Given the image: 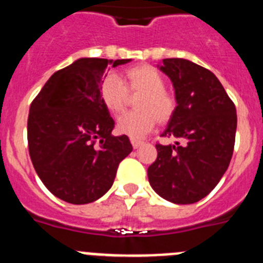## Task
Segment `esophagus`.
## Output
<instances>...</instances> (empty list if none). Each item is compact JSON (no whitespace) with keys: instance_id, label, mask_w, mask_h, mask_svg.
<instances>
[{"instance_id":"esophagus-1","label":"esophagus","mask_w":263,"mask_h":263,"mask_svg":"<svg viewBox=\"0 0 263 263\" xmlns=\"http://www.w3.org/2000/svg\"><path fill=\"white\" fill-rule=\"evenodd\" d=\"M132 145H133L134 148H138L143 145L142 141H139V139H132Z\"/></svg>"}]
</instances>
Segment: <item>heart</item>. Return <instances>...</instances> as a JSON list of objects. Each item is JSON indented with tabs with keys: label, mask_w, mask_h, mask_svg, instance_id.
<instances>
[{
	"label": "heart",
	"mask_w": 263,
	"mask_h": 263,
	"mask_svg": "<svg viewBox=\"0 0 263 263\" xmlns=\"http://www.w3.org/2000/svg\"><path fill=\"white\" fill-rule=\"evenodd\" d=\"M129 93H141L136 100L138 110L121 115L117 129L132 138L146 136L154 129L158 121L166 124L175 113V97L164 89V79L160 72L148 64L125 69L121 80L108 76L100 87V99L110 113L124 110Z\"/></svg>",
	"instance_id": "b5f03b06"
}]
</instances>
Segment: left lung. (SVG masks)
Returning <instances> with one entry per match:
<instances>
[{"label": "left lung", "mask_w": 263, "mask_h": 263, "mask_svg": "<svg viewBox=\"0 0 263 263\" xmlns=\"http://www.w3.org/2000/svg\"><path fill=\"white\" fill-rule=\"evenodd\" d=\"M175 89L176 109L162 137L183 145L157 143L147 168L150 185L175 204L201 200L217 185L233 155L237 115L233 101L210 69L185 59H163Z\"/></svg>", "instance_id": "obj_1"}]
</instances>
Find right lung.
I'll use <instances>...</instances> for the list:
<instances>
[{"instance_id": "obj_1", "label": "right lung", "mask_w": 263, "mask_h": 263, "mask_svg": "<svg viewBox=\"0 0 263 263\" xmlns=\"http://www.w3.org/2000/svg\"><path fill=\"white\" fill-rule=\"evenodd\" d=\"M127 62L78 59L55 72L30 105L32 166L48 191L67 203L88 204L105 195L133 150L127 136H111L115 121L100 99L108 64Z\"/></svg>"}]
</instances>
